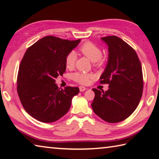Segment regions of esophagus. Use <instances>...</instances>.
Wrapping results in <instances>:
<instances>
[{"instance_id": "34e87169", "label": "esophagus", "mask_w": 159, "mask_h": 159, "mask_svg": "<svg viewBox=\"0 0 159 159\" xmlns=\"http://www.w3.org/2000/svg\"><path fill=\"white\" fill-rule=\"evenodd\" d=\"M79 90L80 92H84V91L86 90V88L84 87V86H80Z\"/></svg>"}]
</instances>
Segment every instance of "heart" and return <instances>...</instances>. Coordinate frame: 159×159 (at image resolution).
<instances>
[{"instance_id":"heart-1","label":"heart","mask_w":159,"mask_h":159,"mask_svg":"<svg viewBox=\"0 0 159 159\" xmlns=\"http://www.w3.org/2000/svg\"><path fill=\"white\" fill-rule=\"evenodd\" d=\"M79 51L83 55L93 61L95 66H100L102 64V51L101 48L93 43L87 41L80 45ZM76 60V55L74 51L68 53L65 59V64L67 68H72L74 66ZM94 76L93 74L83 71H77L71 75L72 79L80 84H88Z\"/></svg>"}]
</instances>
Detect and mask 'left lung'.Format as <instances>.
I'll return each mask as SVG.
<instances>
[{"instance_id":"1","label":"left lung","mask_w":159,"mask_h":159,"mask_svg":"<svg viewBox=\"0 0 159 159\" xmlns=\"http://www.w3.org/2000/svg\"><path fill=\"white\" fill-rule=\"evenodd\" d=\"M108 45V61L99 78L102 84H109L108 90L95 88L91 106L94 112L108 123L125 120L138 107L143 91L140 61L134 50L116 36L101 39Z\"/></svg>"}]
</instances>
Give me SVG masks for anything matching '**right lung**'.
<instances>
[{"mask_svg":"<svg viewBox=\"0 0 159 159\" xmlns=\"http://www.w3.org/2000/svg\"><path fill=\"white\" fill-rule=\"evenodd\" d=\"M52 36L40 39L26 50L19 68L17 93L26 111L43 123L60 119L70 109L77 87L60 89L55 79L66 71L68 53L79 44Z\"/></svg>","mask_w":159,"mask_h":159,"instance_id":"1","label":"right lung"}]
</instances>
